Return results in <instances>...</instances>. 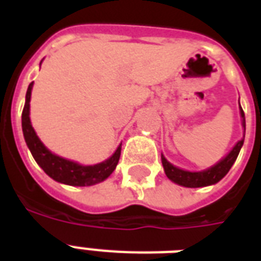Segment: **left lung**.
Instances as JSON below:
<instances>
[{
  "instance_id": "obj_1",
  "label": "left lung",
  "mask_w": 261,
  "mask_h": 261,
  "mask_svg": "<svg viewBox=\"0 0 261 261\" xmlns=\"http://www.w3.org/2000/svg\"><path fill=\"white\" fill-rule=\"evenodd\" d=\"M240 112H241V116H243V126L245 127V115H244V111L241 107H240ZM243 143L244 139H241L240 142H237V145L233 147V150H231L225 159L221 160L217 165L211 167L210 169H207V171L203 172H187L182 171V169H178V168L173 167L172 164L168 163L167 160L161 155L164 171H165V174L168 176V178H171L172 181H174L176 184H178V186L188 187V188H198V187L211 186V184L218 182L227 172L230 171L231 165H233L236 160H237V155H239L240 150H241Z\"/></svg>"
}]
</instances>
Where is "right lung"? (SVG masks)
<instances>
[{
  "label": "right lung",
  "mask_w": 261,
  "mask_h": 261,
  "mask_svg": "<svg viewBox=\"0 0 261 261\" xmlns=\"http://www.w3.org/2000/svg\"><path fill=\"white\" fill-rule=\"evenodd\" d=\"M32 85H34V83L30 84L28 90H27L25 104H24V110H22L21 115V126L27 146L30 147L31 153L34 155L35 161L39 164V167L42 168L43 171L46 172L51 178H54L55 181L69 184V186H93L96 182L106 180L115 171V168L118 165L122 145L118 147V150L115 151L111 159H108L104 163L97 164V165H92V167H83L80 164L53 154L40 142V139L38 138V135L31 126L30 100Z\"/></svg>",
  "instance_id": "right-lung-1"
}]
</instances>
